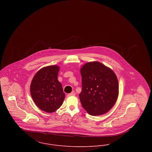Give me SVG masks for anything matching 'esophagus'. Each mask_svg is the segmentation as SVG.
Wrapping results in <instances>:
<instances>
[{
    "label": "esophagus",
    "instance_id": "obj_1",
    "mask_svg": "<svg viewBox=\"0 0 152 152\" xmlns=\"http://www.w3.org/2000/svg\"><path fill=\"white\" fill-rule=\"evenodd\" d=\"M74 95H75V92L74 91H72L71 93L68 94V96H74Z\"/></svg>",
    "mask_w": 152,
    "mask_h": 152
}]
</instances>
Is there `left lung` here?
Masks as SVG:
<instances>
[{
  "instance_id": "obj_1",
  "label": "left lung",
  "mask_w": 152,
  "mask_h": 152,
  "mask_svg": "<svg viewBox=\"0 0 152 152\" xmlns=\"http://www.w3.org/2000/svg\"><path fill=\"white\" fill-rule=\"evenodd\" d=\"M80 72L82 91L79 96L83 107L92 116L108 112L119 94L118 81L114 72L98 61L85 64Z\"/></svg>"
}]
</instances>
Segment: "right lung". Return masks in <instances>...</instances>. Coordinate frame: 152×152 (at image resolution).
I'll use <instances>...</instances> for the list:
<instances>
[{
	"label": "right lung",
	"mask_w": 152,
	"mask_h": 152,
	"mask_svg": "<svg viewBox=\"0 0 152 152\" xmlns=\"http://www.w3.org/2000/svg\"><path fill=\"white\" fill-rule=\"evenodd\" d=\"M59 70L57 65L43 67L37 71L31 83L30 93L34 103L46 112H55L65 98L62 85L57 80Z\"/></svg>",
	"instance_id": "right-lung-1"
}]
</instances>
